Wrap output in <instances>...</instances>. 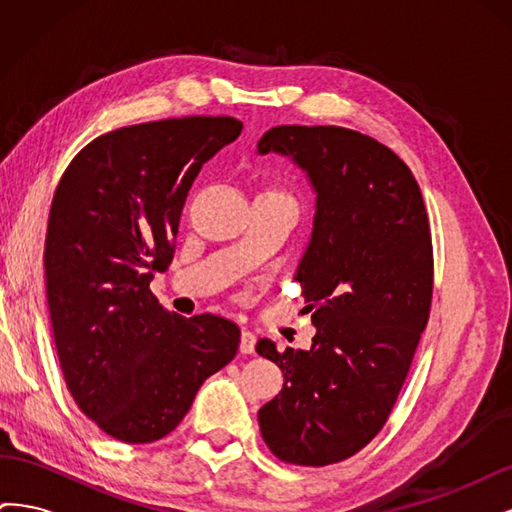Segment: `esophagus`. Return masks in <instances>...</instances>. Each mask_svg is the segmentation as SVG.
<instances>
[{"label":"esophagus","mask_w":512,"mask_h":512,"mask_svg":"<svg viewBox=\"0 0 512 512\" xmlns=\"http://www.w3.org/2000/svg\"><path fill=\"white\" fill-rule=\"evenodd\" d=\"M254 348H256V335L252 331H243L241 333V354H254Z\"/></svg>","instance_id":"1"}]
</instances>
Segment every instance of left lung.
Masks as SVG:
<instances>
[{
	"label": "left lung",
	"mask_w": 512,
	"mask_h": 512,
	"mask_svg": "<svg viewBox=\"0 0 512 512\" xmlns=\"http://www.w3.org/2000/svg\"><path fill=\"white\" fill-rule=\"evenodd\" d=\"M307 170L314 232L299 262L309 350L256 352L284 371L258 412L262 440L292 466H331L374 440L406 382L433 294V245L421 190L395 151L339 126H277L258 143Z\"/></svg>",
	"instance_id": "8db88e82"
}]
</instances>
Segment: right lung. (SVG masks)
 <instances>
[{
    "label": "right lung",
    "instance_id": "1",
    "mask_svg": "<svg viewBox=\"0 0 512 512\" xmlns=\"http://www.w3.org/2000/svg\"><path fill=\"white\" fill-rule=\"evenodd\" d=\"M235 117L136 123L94 138L61 175L44 241L55 348L76 406L108 436H168L241 331L213 314H170L149 290L175 252L200 166L241 134Z\"/></svg>",
    "mask_w": 512,
    "mask_h": 512
}]
</instances>
